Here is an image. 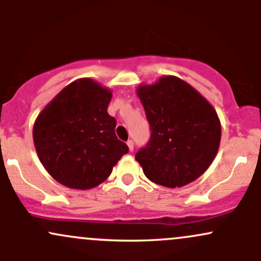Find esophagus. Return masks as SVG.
<instances>
[{
	"label": "esophagus",
	"instance_id": "34e87169",
	"mask_svg": "<svg viewBox=\"0 0 261 261\" xmlns=\"http://www.w3.org/2000/svg\"><path fill=\"white\" fill-rule=\"evenodd\" d=\"M127 146H128V149H130V152H133L134 151V141L128 140L127 141Z\"/></svg>",
	"mask_w": 261,
	"mask_h": 261
}]
</instances>
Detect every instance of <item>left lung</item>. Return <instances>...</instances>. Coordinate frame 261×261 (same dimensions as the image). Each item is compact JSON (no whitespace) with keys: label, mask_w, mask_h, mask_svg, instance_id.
Masks as SVG:
<instances>
[{"label":"left lung","mask_w":261,"mask_h":261,"mask_svg":"<svg viewBox=\"0 0 261 261\" xmlns=\"http://www.w3.org/2000/svg\"><path fill=\"white\" fill-rule=\"evenodd\" d=\"M151 137L135 158L151 181L180 188L196 180L216 157L221 122L216 110L189 83L163 76L137 88Z\"/></svg>","instance_id":"8db88e82"}]
</instances>
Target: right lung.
Here are the masks:
<instances>
[{
    "mask_svg": "<svg viewBox=\"0 0 261 261\" xmlns=\"http://www.w3.org/2000/svg\"><path fill=\"white\" fill-rule=\"evenodd\" d=\"M112 92L91 79L66 86L39 114L33 140L44 168L60 184L92 189L128 152L108 114Z\"/></svg>",
    "mask_w": 261,
    "mask_h": 261,
    "instance_id": "right-lung-1",
    "label": "right lung"
}]
</instances>
